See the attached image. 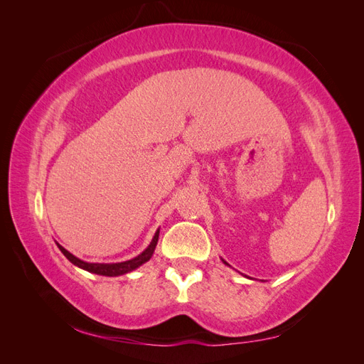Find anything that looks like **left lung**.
<instances>
[{"instance_id": "8db88e82", "label": "left lung", "mask_w": 364, "mask_h": 364, "mask_svg": "<svg viewBox=\"0 0 364 364\" xmlns=\"http://www.w3.org/2000/svg\"><path fill=\"white\" fill-rule=\"evenodd\" d=\"M222 261H223V259H222ZM223 262H225V264H226V266H228V262H226V261H223Z\"/></svg>"}]
</instances>
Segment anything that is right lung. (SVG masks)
I'll return each instance as SVG.
<instances>
[{"instance_id": "obj_1", "label": "right lung", "mask_w": 364, "mask_h": 364, "mask_svg": "<svg viewBox=\"0 0 364 364\" xmlns=\"http://www.w3.org/2000/svg\"><path fill=\"white\" fill-rule=\"evenodd\" d=\"M158 238H159V229L155 232V237L151 238L147 249L144 252H141L138 257L132 258V259H127V261H123V262H111V264H106V262H86V261H83L80 258L74 257L71 252H68L67 249L62 247L59 243H56V245H58V247L60 249V252L63 253V255L67 257L74 264V266L80 267V269L90 272V273L102 274V277H119V274H126V273H129L132 270L138 269L144 262H147L153 257V252H155V249H156Z\"/></svg>"}]
</instances>
